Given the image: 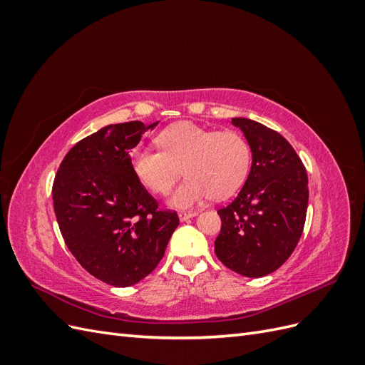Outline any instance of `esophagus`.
<instances>
[{
    "mask_svg": "<svg viewBox=\"0 0 365 365\" xmlns=\"http://www.w3.org/2000/svg\"><path fill=\"white\" fill-rule=\"evenodd\" d=\"M196 215H197L196 212H180V213H178V217H180L181 222H185V220H189V219L195 217Z\"/></svg>",
    "mask_w": 365,
    "mask_h": 365,
    "instance_id": "34e87169",
    "label": "esophagus"
}]
</instances>
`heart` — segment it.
Returning a JSON list of instances; mask_svg holds the SVG:
<instances>
[{
	"label": "heart",
	"mask_w": 365,
	"mask_h": 365,
	"mask_svg": "<svg viewBox=\"0 0 365 365\" xmlns=\"http://www.w3.org/2000/svg\"><path fill=\"white\" fill-rule=\"evenodd\" d=\"M161 150L135 148L130 152V169L141 185L164 195L178 178H185L172 192L169 204L190 208L210 196L225 197L247 180L251 164L248 141L239 132L212 130L193 121H178L160 132Z\"/></svg>",
	"instance_id": "1"
}]
</instances>
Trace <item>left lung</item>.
Listing matches in <instances>:
<instances>
[{"label":"left lung","instance_id":"left-lung-1","mask_svg":"<svg viewBox=\"0 0 365 365\" xmlns=\"http://www.w3.org/2000/svg\"><path fill=\"white\" fill-rule=\"evenodd\" d=\"M251 149L248 178L225 208L215 252L227 268L263 277L288 260L302 237L309 201L307 173L279 132L245 117L231 118Z\"/></svg>","mask_w":365,"mask_h":365}]
</instances>
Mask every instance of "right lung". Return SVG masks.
<instances>
[{
    "label": "right lung",
    "mask_w": 365,
    "mask_h": 365,
    "mask_svg": "<svg viewBox=\"0 0 365 365\" xmlns=\"http://www.w3.org/2000/svg\"><path fill=\"white\" fill-rule=\"evenodd\" d=\"M158 121L108 125L70 149L53 182L62 237L76 260L96 279L117 288L135 284L164 256L180 225L130 169V149Z\"/></svg>",
    "instance_id": "right-lung-1"
}]
</instances>
